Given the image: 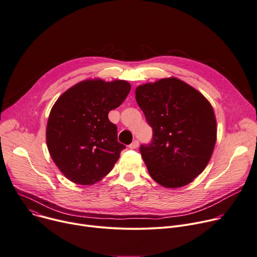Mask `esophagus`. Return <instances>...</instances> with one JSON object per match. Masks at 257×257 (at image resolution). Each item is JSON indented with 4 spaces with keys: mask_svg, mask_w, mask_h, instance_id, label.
<instances>
[{
    "mask_svg": "<svg viewBox=\"0 0 257 257\" xmlns=\"http://www.w3.org/2000/svg\"><path fill=\"white\" fill-rule=\"evenodd\" d=\"M138 146H139V142L138 141H134V142H132L131 145H129V149L134 150V149L138 148Z\"/></svg>",
    "mask_w": 257,
    "mask_h": 257,
    "instance_id": "esophagus-1",
    "label": "esophagus"
}]
</instances>
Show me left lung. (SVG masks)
I'll list each match as a JSON object with an SVG mask.
<instances>
[{"label": "left lung", "mask_w": 257, "mask_h": 257, "mask_svg": "<svg viewBox=\"0 0 257 257\" xmlns=\"http://www.w3.org/2000/svg\"><path fill=\"white\" fill-rule=\"evenodd\" d=\"M135 93L153 129L151 143L139 148L150 175L165 188L192 182L205 169L215 146L211 104L175 78L142 85Z\"/></svg>", "instance_id": "8db88e82"}]
</instances>
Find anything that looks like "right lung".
I'll return each instance as SVG.
<instances>
[{
  "instance_id": "1",
  "label": "right lung",
  "mask_w": 257,
  "mask_h": 257,
  "mask_svg": "<svg viewBox=\"0 0 257 257\" xmlns=\"http://www.w3.org/2000/svg\"><path fill=\"white\" fill-rule=\"evenodd\" d=\"M126 81L88 80L69 88L53 105L47 124L52 160L69 180L90 185L110 172L126 148L118 142L109 110L129 94Z\"/></svg>"
}]
</instances>
